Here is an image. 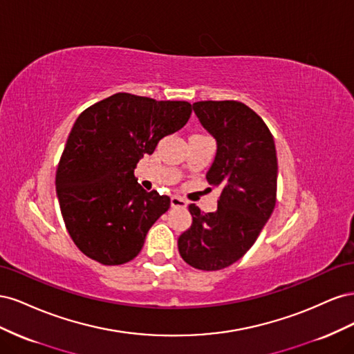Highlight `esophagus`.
<instances>
[{"mask_svg":"<svg viewBox=\"0 0 354 354\" xmlns=\"http://www.w3.org/2000/svg\"><path fill=\"white\" fill-rule=\"evenodd\" d=\"M186 205H187V202L183 198L171 196V207L173 208H185Z\"/></svg>","mask_w":354,"mask_h":354,"instance_id":"esophagus-1","label":"esophagus"}]
</instances>
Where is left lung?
Masks as SVG:
<instances>
[{
	"mask_svg": "<svg viewBox=\"0 0 354 354\" xmlns=\"http://www.w3.org/2000/svg\"><path fill=\"white\" fill-rule=\"evenodd\" d=\"M194 111L217 140L207 180L221 194L214 212L190 203L192 226L180 234L178 252L189 266L211 272L241 260L270 218L277 158L269 127L242 102H196Z\"/></svg>",
	"mask_w": 354,
	"mask_h": 354,
	"instance_id": "8db88e82",
	"label": "left lung"
}]
</instances>
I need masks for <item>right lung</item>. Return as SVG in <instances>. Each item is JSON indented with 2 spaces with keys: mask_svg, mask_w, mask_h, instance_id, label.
<instances>
[{
  "mask_svg": "<svg viewBox=\"0 0 354 354\" xmlns=\"http://www.w3.org/2000/svg\"><path fill=\"white\" fill-rule=\"evenodd\" d=\"M190 115L189 102L116 93L75 121L57 165L56 190L71 238L88 259L120 266L142 251L171 199L146 192L134 168Z\"/></svg>",
  "mask_w": 354,
  "mask_h": 354,
  "instance_id": "right-lung-1",
  "label": "right lung"
}]
</instances>
